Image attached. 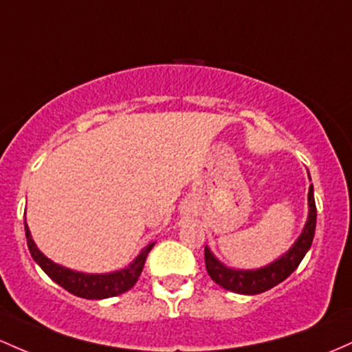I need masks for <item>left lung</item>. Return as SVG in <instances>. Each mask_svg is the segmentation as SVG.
<instances>
[{
	"instance_id": "8db88e82",
	"label": "left lung",
	"mask_w": 352,
	"mask_h": 352,
	"mask_svg": "<svg viewBox=\"0 0 352 352\" xmlns=\"http://www.w3.org/2000/svg\"><path fill=\"white\" fill-rule=\"evenodd\" d=\"M311 179V177H309ZM307 202H309V214H307V222L304 226L302 232H300L294 245L283 254L277 261L270 262L269 265L261 269L254 270H244V269H232L227 267L226 264L219 261L214 254L210 252V249L206 247V267L208 276L212 277L214 283L222 285L227 291L237 292V294H245V296H254L261 294V292L269 291L274 285L280 284L283 280L287 279L292 272L297 269V265L300 264L304 256L307 254V250L311 249L312 239H314L316 232V219H318V210H316V202H314V188L312 185L309 187L307 194Z\"/></svg>"
}]
</instances>
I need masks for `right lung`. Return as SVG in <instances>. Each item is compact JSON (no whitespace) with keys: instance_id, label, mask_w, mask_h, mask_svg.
Segmentation results:
<instances>
[{"instance_id":"1","label":"right lung","mask_w":352,"mask_h":352,"mask_svg":"<svg viewBox=\"0 0 352 352\" xmlns=\"http://www.w3.org/2000/svg\"><path fill=\"white\" fill-rule=\"evenodd\" d=\"M25 232H26V242H28V249L32 252V257L34 258L38 265L45 270L46 276L52 280H55L58 285L67 289L69 294L83 297V299H107V297H113L118 294H123L129 289H132L135 283L140 277L142 270H144L146 256L155 245V242L148 244L142 252L135 257V261L129 267L117 270V272L110 274H85L78 272V270H72L63 265L55 264L50 261L48 257L38 249L34 241L30 234L28 223L25 222Z\"/></svg>"}]
</instances>
